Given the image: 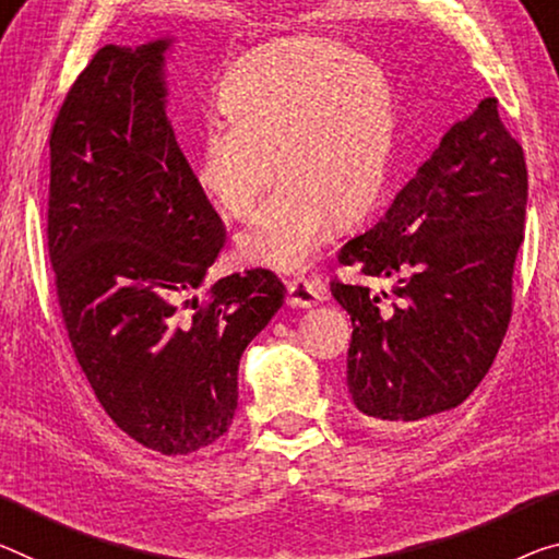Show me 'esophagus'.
Segmentation results:
<instances>
[{
  "instance_id": "esophagus-1",
  "label": "esophagus",
  "mask_w": 559,
  "mask_h": 559,
  "mask_svg": "<svg viewBox=\"0 0 559 559\" xmlns=\"http://www.w3.org/2000/svg\"><path fill=\"white\" fill-rule=\"evenodd\" d=\"M324 299V289L314 282L307 280H289L287 282V305L289 307H314Z\"/></svg>"
}]
</instances>
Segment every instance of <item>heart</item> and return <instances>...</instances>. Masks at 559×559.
<instances>
[{
    "label": "heart",
    "mask_w": 559,
    "mask_h": 559,
    "mask_svg": "<svg viewBox=\"0 0 559 559\" xmlns=\"http://www.w3.org/2000/svg\"><path fill=\"white\" fill-rule=\"evenodd\" d=\"M227 122L204 127L194 182L229 219L250 217L274 179L282 185L237 237L257 267H307L332 222L349 227L374 207L388 179L397 111L388 72L332 39L292 37L239 59L222 80Z\"/></svg>",
    "instance_id": "heart-1"
}]
</instances>
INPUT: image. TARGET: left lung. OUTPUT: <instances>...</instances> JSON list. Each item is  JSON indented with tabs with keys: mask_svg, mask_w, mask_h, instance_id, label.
Instances as JSON below:
<instances>
[{
	"mask_svg": "<svg viewBox=\"0 0 559 559\" xmlns=\"http://www.w3.org/2000/svg\"><path fill=\"white\" fill-rule=\"evenodd\" d=\"M525 207V152L487 97L342 247L340 264L392 282V295L330 282L352 320L347 390L365 425L440 415L483 382L512 317Z\"/></svg>",
	"mask_w": 559,
	"mask_h": 559,
	"instance_id": "8db88e82",
	"label": "left lung"
}]
</instances>
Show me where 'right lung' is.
Listing matches in <instances>:
<instances>
[{
  "mask_svg": "<svg viewBox=\"0 0 559 559\" xmlns=\"http://www.w3.org/2000/svg\"><path fill=\"white\" fill-rule=\"evenodd\" d=\"M169 41L102 47L67 92L49 134L47 247L99 405L144 448L190 454L229 429L239 357L285 285L250 270L192 297L225 227L167 119Z\"/></svg>",
  "mask_w": 559,
  "mask_h": 559,
  "instance_id": "1",
  "label": "right lung"
}]
</instances>
